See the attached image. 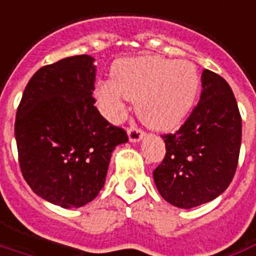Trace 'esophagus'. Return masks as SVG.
Here are the masks:
<instances>
[{"label":"esophagus","instance_id":"1","mask_svg":"<svg viewBox=\"0 0 256 256\" xmlns=\"http://www.w3.org/2000/svg\"><path fill=\"white\" fill-rule=\"evenodd\" d=\"M143 136H144V132H142L140 130H138V128H130L128 130V139H130V143H138V142H140L143 139Z\"/></svg>","mask_w":256,"mask_h":256}]
</instances>
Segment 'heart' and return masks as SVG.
Segmentation results:
<instances>
[{"label": "heart", "instance_id": "obj_1", "mask_svg": "<svg viewBox=\"0 0 256 256\" xmlns=\"http://www.w3.org/2000/svg\"><path fill=\"white\" fill-rule=\"evenodd\" d=\"M112 82L95 87V98L112 121L126 116V98L135 102L136 114L148 128L172 130L182 124L196 100L200 76L188 60L139 56L117 60Z\"/></svg>", "mask_w": 256, "mask_h": 256}]
</instances>
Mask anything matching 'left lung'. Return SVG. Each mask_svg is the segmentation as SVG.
Instances as JSON below:
<instances>
[{"instance_id": "left-lung-1", "label": "left lung", "mask_w": 256, "mask_h": 256, "mask_svg": "<svg viewBox=\"0 0 256 256\" xmlns=\"http://www.w3.org/2000/svg\"><path fill=\"white\" fill-rule=\"evenodd\" d=\"M200 100L176 134L162 136L164 161L152 172L161 196L180 208L220 196L232 182L242 144V117L226 82L208 69L202 74Z\"/></svg>"}]
</instances>
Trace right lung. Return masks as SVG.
I'll return each mask as SVG.
<instances>
[{"label": "right lung", "instance_id": "add662e5", "mask_svg": "<svg viewBox=\"0 0 256 256\" xmlns=\"http://www.w3.org/2000/svg\"><path fill=\"white\" fill-rule=\"evenodd\" d=\"M94 61L82 54L42 66L16 113L24 180L38 196L64 208L94 200L105 186L112 152L128 142L126 130L94 106Z\"/></svg>", "mask_w": 256, "mask_h": 256}]
</instances>
